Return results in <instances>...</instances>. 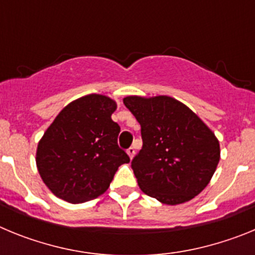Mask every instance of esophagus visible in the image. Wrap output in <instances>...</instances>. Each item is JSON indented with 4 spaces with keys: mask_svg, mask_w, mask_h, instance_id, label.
I'll list each match as a JSON object with an SVG mask.
<instances>
[{
    "mask_svg": "<svg viewBox=\"0 0 255 255\" xmlns=\"http://www.w3.org/2000/svg\"><path fill=\"white\" fill-rule=\"evenodd\" d=\"M126 152H128V154H129L130 158H132V157H134V154H135V148L134 147H130L129 149L126 150Z\"/></svg>",
    "mask_w": 255,
    "mask_h": 255,
    "instance_id": "obj_1",
    "label": "esophagus"
}]
</instances>
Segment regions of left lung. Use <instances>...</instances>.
<instances>
[{"instance_id":"obj_1","label":"left lung","mask_w":255,"mask_h":255,"mask_svg":"<svg viewBox=\"0 0 255 255\" xmlns=\"http://www.w3.org/2000/svg\"><path fill=\"white\" fill-rule=\"evenodd\" d=\"M124 105L141 128L143 147L131 161L138 185L168 206L197 197L220 161V143L208 126L167 96L126 97Z\"/></svg>"}]
</instances>
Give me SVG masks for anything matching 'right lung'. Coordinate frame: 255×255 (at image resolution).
Instances as JSON below:
<instances>
[{
    "label": "right lung",
    "instance_id": "add662e5",
    "mask_svg": "<svg viewBox=\"0 0 255 255\" xmlns=\"http://www.w3.org/2000/svg\"><path fill=\"white\" fill-rule=\"evenodd\" d=\"M116 103L101 94L74 101L57 115L37 149V167L49 190L70 203L96 199L129 155L117 144Z\"/></svg>",
    "mask_w": 255,
    "mask_h": 255
}]
</instances>
